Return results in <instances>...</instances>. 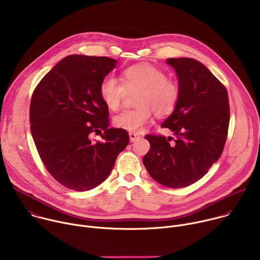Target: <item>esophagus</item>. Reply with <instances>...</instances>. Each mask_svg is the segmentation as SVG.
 <instances>
[{"label": "esophagus", "instance_id": "esophagus-1", "mask_svg": "<svg viewBox=\"0 0 260 260\" xmlns=\"http://www.w3.org/2000/svg\"><path fill=\"white\" fill-rule=\"evenodd\" d=\"M140 138V135L139 134H136V133H129V139H131V142H135L136 140H138Z\"/></svg>", "mask_w": 260, "mask_h": 260}]
</instances>
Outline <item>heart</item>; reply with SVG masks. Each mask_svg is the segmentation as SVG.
I'll return each instance as SVG.
<instances>
[{
    "mask_svg": "<svg viewBox=\"0 0 260 260\" xmlns=\"http://www.w3.org/2000/svg\"><path fill=\"white\" fill-rule=\"evenodd\" d=\"M118 82L113 76H106L99 86V93L111 111H118L127 93H136L137 107L126 110L113 119L118 128L139 133L150 120L152 111L157 117L171 115L176 110L181 89L179 83L169 78L167 73L150 63H137L123 69Z\"/></svg>",
    "mask_w": 260,
    "mask_h": 260,
    "instance_id": "heart-1",
    "label": "heart"
}]
</instances>
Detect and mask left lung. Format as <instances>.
I'll use <instances>...</instances> for the list:
<instances>
[{"instance_id": "left-lung-1", "label": "left lung", "mask_w": 260, "mask_h": 260, "mask_svg": "<svg viewBox=\"0 0 260 260\" xmlns=\"http://www.w3.org/2000/svg\"><path fill=\"white\" fill-rule=\"evenodd\" d=\"M178 76L180 100L161 127L176 136L146 135L150 149L143 157L149 175L170 188L186 187L203 178L223 152L230 125L226 87L200 61L169 58Z\"/></svg>"}]
</instances>
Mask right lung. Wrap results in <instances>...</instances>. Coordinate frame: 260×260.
Wrapping results in <instances>:
<instances>
[{
    "label": "right lung",
    "instance_id": "1",
    "mask_svg": "<svg viewBox=\"0 0 260 260\" xmlns=\"http://www.w3.org/2000/svg\"><path fill=\"white\" fill-rule=\"evenodd\" d=\"M116 62L107 56L69 55L32 92L29 123L36 148L49 174L69 189L96 187L129 143L126 131L108 127L109 109L99 93ZM100 133L102 141L92 142L91 136Z\"/></svg>",
    "mask_w": 260,
    "mask_h": 260
}]
</instances>
